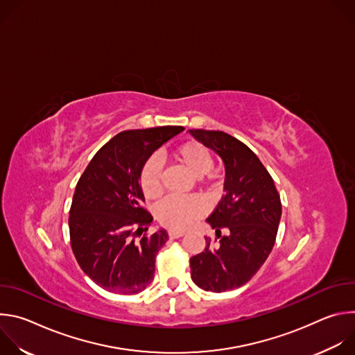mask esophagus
Listing matches in <instances>:
<instances>
[{
    "label": "esophagus",
    "mask_w": 355,
    "mask_h": 355,
    "mask_svg": "<svg viewBox=\"0 0 355 355\" xmlns=\"http://www.w3.org/2000/svg\"><path fill=\"white\" fill-rule=\"evenodd\" d=\"M185 233L184 232H180V230H170L168 232V237L170 239H178V237H182Z\"/></svg>",
    "instance_id": "obj_1"
}]
</instances>
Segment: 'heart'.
Instances as JSON below:
<instances>
[{"instance_id": "b5f03b06", "label": "heart", "mask_w": 355, "mask_h": 355, "mask_svg": "<svg viewBox=\"0 0 355 355\" xmlns=\"http://www.w3.org/2000/svg\"><path fill=\"white\" fill-rule=\"evenodd\" d=\"M173 157L193 177L199 178L212 170L214 160L211 151L199 141L188 140L180 144L174 151ZM140 188L147 199H155L162 192L160 182V164L151 157L148 159L140 173ZM207 205L198 198H175L170 196L162 200L156 209L159 222L174 230H184L196 222L205 214Z\"/></svg>"}]
</instances>
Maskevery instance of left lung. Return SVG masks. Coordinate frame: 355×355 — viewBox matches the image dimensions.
I'll return each instance as SVG.
<instances>
[{
  "mask_svg": "<svg viewBox=\"0 0 355 355\" xmlns=\"http://www.w3.org/2000/svg\"><path fill=\"white\" fill-rule=\"evenodd\" d=\"M225 163V195L207 222L216 230L205 251L191 257V278L200 289L240 288L261 268L275 244L282 214L274 180L260 159L236 137L220 130H188ZM220 230L228 234L222 236Z\"/></svg>",
  "mask_w": 355,
  "mask_h": 355,
  "instance_id": "obj_1",
  "label": "left lung"
}]
</instances>
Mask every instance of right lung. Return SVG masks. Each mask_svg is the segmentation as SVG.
Masks as SVG:
<instances>
[{"mask_svg":"<svg viewBox=\"0 0 355 355\" xmlns=\"http://www.w3.org/2000/svg\"><path fill=\"white\" fill-rule=\"evenodd\" d=\"M184 130L160 126L125 130L101 147L80 177L69 218L70 243L81 270L114 293L133 295L153 281L156 256L168 240L144 208L140 173L162 144Z\"/></svg>","mask_w":355,"mask_h":355,"instance_id":"obj_1","label":"right lung"}]
</instances>
